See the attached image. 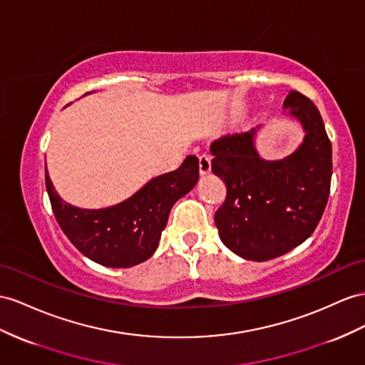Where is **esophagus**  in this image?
<instances>
[{"instance_id":"obj_1","label":"esophagus","mask_w":365,"mask_h":365,"mask_svg":"<svg viewBox=\"0 0 365 365\" xmlns=\"http://www.w3.org/2000/svg\"><path fill=\"white\" fill-rule=\"evenodd\" d=\"M199 171L200 175H207L211 173V158L210 155H200L199 157Z\"/></svg>"}]
</instances>
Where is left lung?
Instances as JSON below:
<instances>
[{
    "label": "left lung",
    "instance_id": "8db88e82",
    "mask_svg": "<svg viewBox=\"0 0 365 365\" xmlns=\"http://www.w3.org/2000/svg\"><path fill=\"white\" fill-rule=\"evenodd\" d=\"M284 110L305 133L285 158L259 155L260 126L220 137L210 148L211 170L227 185V199L214 214L220 240L256 262L282 256L310 237L330 194L331 143L319 110L296 91L285 97Z\"/></svg>",
    "mask_w": 365,
    "mask_h": 365
}]
</instances>
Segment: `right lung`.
<instances>
[{"label":"right lung","mask_w":365,"mask_h":365,"mask_svg":"<svg viewBox=\"0 0 365 365\" xmlns=\"http://www.w3.org/2000/svg\"><path fill=\"white\" fill-rule=\"evenodd\" d=\"M197 180L199 158L188 155L175 171L154 177L129 199L83 210L60 197L46 170V190L60 228L81 255L110 268L134 267L154 255L173 205Z\"/></svg>","instance_id":"obj_1"}]
</instances>
